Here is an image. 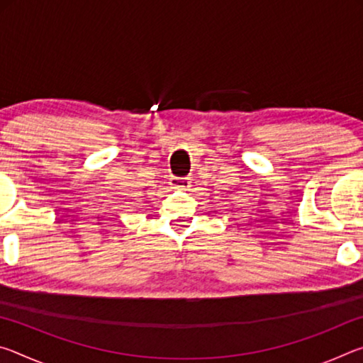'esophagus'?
I'll return each mask as SVG.
<instances>
[{
    "instance_id": "esophagus-1",
    "label": "esophagus",
    "mask_w": 363,
    "mask_h": 363,
    "mask_svg": "<svg viewBox=\"0 0 363 363\" xmlns=\"http://www.w3.org/2000/svg\"><path fill=\"white\" fill-rule=\"evenodd\" d=\"M190 177H173L169 182V186L173 189H181V190H186L190 187Z\"/></svg>"
}]
</instances>
